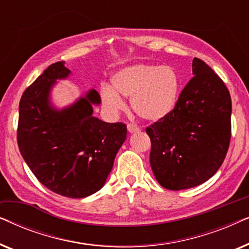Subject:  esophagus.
Instances as JSON below:
<instances>
[{
	"label": "esophagus",
	"instance_id": "esophagus-1",
	"mask_svg": "<svg viewBox=\"0 0 249 249\" xmlns=\"http://www.w3.org/2000/svg\"><path fill=\"white\" fill-rule=\"evenodd\" d=\"M127 128H128V131L129 132H137V131H139V128L137 127V125H135V124H128Z\"/></svg>",
	"mask_w": 249,
	"mask_h": 249
}]
</instances>
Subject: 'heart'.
I'll use <instances>...</instances> for the list:
<instances>
[{
	"label": "heart",
	"instance_id": "heart-1",
	"mask_svg": "<svg viewBox=\"0 0 249 249\" xmlns=\"http://www.w3.org/2000/svg\"><path fill=\"white\" fill-rule=\"evenodd\" d=\"M112 84L114 90L108 85L101 88L102 102L108 110L117 112L124 108L120 93L131 98L132 110L138 117L159 121L175 108L181 80L173 67L138 63L119 70Z\"/></svg>",
	"mask_w": 249,
	"mask_h": 249
}]
</instances>
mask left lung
Wrapping results in <instances>:
<instances>
[{
  "instance_id": "8db88e82",
  "label": "left lung",
  "mask_w": 249,
  "mask_h": 249,
  "mask_svg": "<svg viewBox=\"0 0 249 249\" xmlns=\"http://www.w3.org/2000/svg\"><path fill=\"white\" fill-rule=\"evenodd\" d=\"M194 77L173 110L146 128L149 162L160 185L188 189L215 175L231 138V97L223 80L204 62L193 60Z\"/></svg>"
}]
</instances>
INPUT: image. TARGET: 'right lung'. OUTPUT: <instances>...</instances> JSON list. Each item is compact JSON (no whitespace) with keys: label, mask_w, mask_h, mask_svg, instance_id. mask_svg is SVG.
<instances>
[{"label":"right lung","mask_w":249,"mask_h":249,"mask_svg":"<svg viewBox=\"0 0 249 249\" xmlns=\"http://www.w3.org/2000/svg\"><path fill=\"white\" fill-rule=\"evenodd\" d=\"M69 73L64 61L55 62L26 88L19 103L17 141L42 185L69 198H84L104 186L127 138V125L93 117V104L101 102L95 89L64 110H54L49 102L51 87Z\"/></svg>","instance_id":"1"}]
</instances>
